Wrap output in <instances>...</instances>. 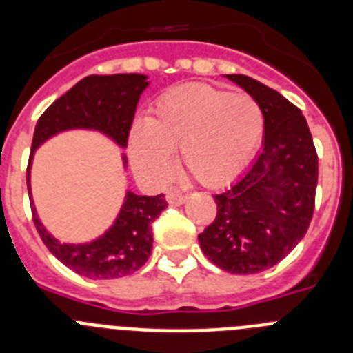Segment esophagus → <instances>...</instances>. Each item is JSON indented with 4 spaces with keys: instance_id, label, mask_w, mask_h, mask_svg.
Here are the masks:
<instances>
[{
    "instance_id": "34e87169",
    "label": "esophagus",
    "mask_w": 353,
    "mask_h": 353,
    "mask_svg": "<svg viewBox=\"0 0 353 353\" xmlns=\"http://www.w3.org/2000/svg\"><path fill=\"white\" fill-rule=\"evenodd\" d=\"M185 199H187V194H183V192L180 191H170L166 194V201L170 205H174V207H176V205H182Z\"/></svg>"
}]
</instances>
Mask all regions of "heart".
Here are the masks:
<instances>
[{"label":"heart","mask_w":353,"mask_h":353,"mask_svg":"<svg viewBox=\"0 0 353 353\" xmlns=\"http://www.w3.org/2000/svg\"><path fill=\"white\" fill-rule=\"evenodd\" d=\"M265 134L260 102L245 92L210 84H182L154 102L146 123L134 125L130 159L139 173L164 180L171 173V152L205 187H221L244 173Z\"/></svg>","instance_id":"b5f03b06"}]
</instances>
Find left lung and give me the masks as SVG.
<instances>
[{
	"label": "left lung",
	"mask_w": 353,
	"mask_h": 353,
	"mask_svg": "<svg viewBox=\"0 0 353 353\" xmlns=\"http://www.w3.org/2000/svg\"><path fill=\"white\" fill-rule=\"evenodd\" d=\"M226 77L263 108V150L239 182L214 194L217 215L198 240L205 256L219 269L256 274L279 263L307 232L314 210L318 155L297 105L252 77Z\"/></svg>",
	"instance_id": "8db88e82"
}]
</instances>
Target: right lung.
<instances>
[{
  "label": "right lung",
  "mask_w": 353,
  "mask_h": 353,
  "mask_svg": "<svg viewBox=\"0 0 353 353\" xmlns=\"http://www.w3.org/2000/svg\"><path fill=\"white\" fill-rule=\"evenodd\" d=\"M148 81L141 74L88 76L56 99L35 127L28 161V194L33 152L56 132L67 129H95L108 134L120 146L129 143L136 105ZM31 203L37 232L46 248L68 269L88 279H114L136 272L152 254V223L168 207L164 194L138 196L127 192L125 203L109 232L90 244L68 245L52 239L40 224Z\"/></svg>",
  "instance_id": "obj_1"
}]
</instances>
